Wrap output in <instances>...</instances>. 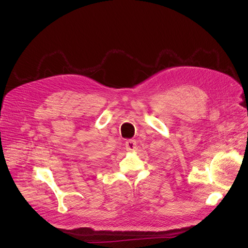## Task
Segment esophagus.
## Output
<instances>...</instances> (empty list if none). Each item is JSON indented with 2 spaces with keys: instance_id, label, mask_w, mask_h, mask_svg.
I'll return each instance as SVG.
<instances>
[{
  "instance_id": "esophagus-1",
  "label": "esophagus",
  "mask_w": 248,
  "mask_h": 248,
  "mask_svg": "<svg viewBox=\"0 0 248 248\" xmlns=\"http://www.w3.org/2000/svg\"><path fill=\"white\" fill-rule=\"evenodd\" d=\"M125 146H126L127 151H132V150L137 148V141H136V140H126Z\"/></svg>"
}]
</instances>
